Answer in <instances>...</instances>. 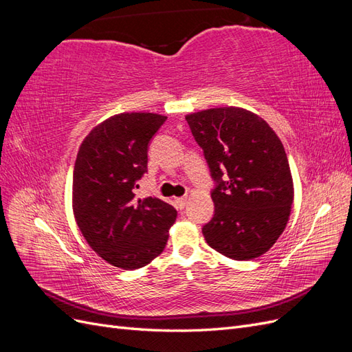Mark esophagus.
Segmentation results:
<instances>
[{"label":"esophagus","instance_id":"34e87169","mask_svg":"<svg viewBox=\"0 0 352 352\" xmlns=\"http://www.w3.org/2000/svg\"><path fill=\"white\" fill-rule=\"evenodd\" d=\"M175 202H176V206H177L179 208H184V207L186 206V202H188V197H180V198H175Z\"/></svg>","mask_w":352,"mask_h":352}]
</instances>
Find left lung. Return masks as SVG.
<instances>
[{"label":"left lung","instance_id":"1","mask_svg":"<svg viewBox=\"0 0 352 352\" xmlns=\"http://www.w3.org/2000/svg\"><path fill=\"white\" fill-rule=\"evenodd\" d=\"M185 119L216 182L214 216L202 235L232 260L260 257L282 235L294 202L280 140L267 122L239 107L208 109Z\"/></svg>","mask_w":352,"mask_h":352}]
</instances>
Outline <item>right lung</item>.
<instances>
[{"mask_svg": "<svg viewBox=\"0 0 352 352\" xmlns=\"http://www.w3.org/2000/svg\"><path fill=\"white\" fill-rule=\"evenodd\" d=\"M167 120L154 113H120L85 138L73 170V214L89 247L124 270L163 252L177 211L155 197L135 199L146 172L148 145Z\"/></svg>", "mask_w": 352, "mask_h": 352, "instance_id": "add662e5", "label": "right lung"}]
</instances>
